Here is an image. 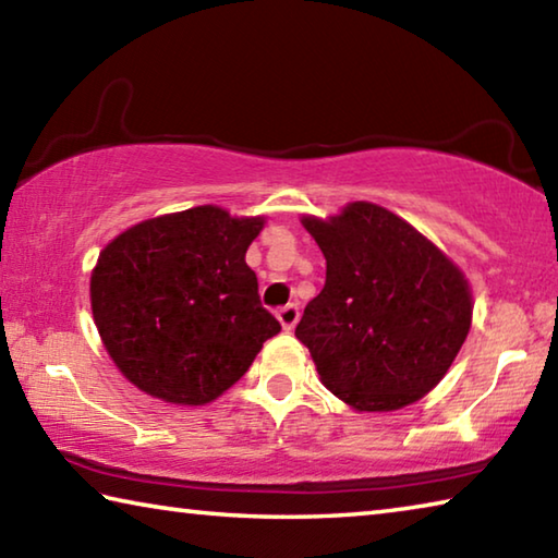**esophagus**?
<instances>
[{
  "label": "esophagus",
  "mask_w": 558,
  "mask_h": 558,
  "mask_svg": "<svg viewBox=\"0 0 558 558\" xmlns=\"http://www.w3.org/2000/svg\"><path fill=\"white\" fill-rule=\"evenodd\" d=\"M278 319H280V325H282V329H290L298 325V319H300V307H298V302H290V305H286V307H280L278 310Z\"/></svg>",
  "instance_id": "1"
}]
</instances>
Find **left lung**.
<instances>
[{"instance_id": "left-lung-1", "label": "left lung", "mask_w": 558, "mask_h": 558, "mask_svg": "<svg viewBox=\"0 0 558 558\" xmlns=\"http://www.w3.org/2000/svg\"><path fill=\"white\" fill-rule=\"evenodd\" d=\"M302 226L327 260L325 288L295 337L317 374L356 411H396L426 396L470 332L468 280L411 223L354 202Z\"/></svg>"}]
</instances>
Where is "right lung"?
<instances>
[{
    "label": "right lung",
    "mask_w": 558,
    "mask_h": 558,
    "mask_svg": "<svg viewBox=\"0 0 558 558\" xmlns=\"http://www.w3.org/2000/svg\"><path fill=\"white\" fill-rule=\"evenodd\" d=\"M260 229V216L196 206L132 226L100 251L93 319L125 379L167 403L204 405L248 372L280 332L245 266Z\"/></svg>",
    "instance_id": "add662e5"
}]
</instances>
